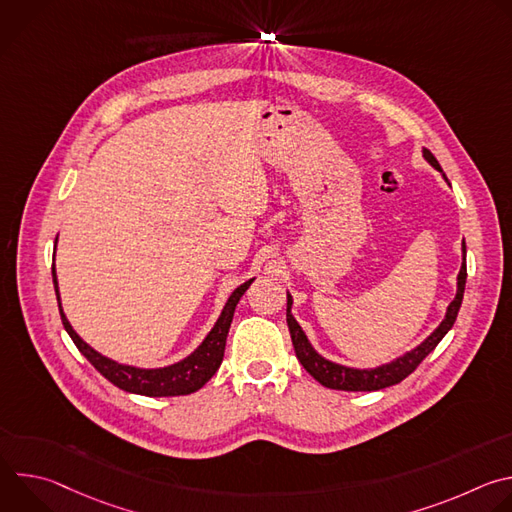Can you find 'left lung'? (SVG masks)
<instances>
[{
	"label": "left lung",
	"instance_id": "1",
	"mask_svg": "<svg viewBox=\"0 0 512 512\" xmlns=\"http://www.w3.org/2000/svg\"><path fill=\"white\" fill-rule=\"evenodd\" d=\"M423 158L425 162L435 168L444 176V180L448 182L442 166L437 164L435 156L423 148ZM450 184V182H448ZM464 287H466V245H462V267L458 273V281H456V296L450 302L444 320L437 324V328L423 338L417 346H413L411 350L399 354L397 358L379 364V367H369V369H358V367H346V364L334 362L326 356H322L312 342L308 340L306 332L302 330V326L298 324V320L291 314V306H294V298L287 291V326H289V334H291V342H294V350L298 360L304 364V369L324 387L328 389H340V391H379L391 385L401 383L405 377H409L417 364L437 346L440 340L450 332V328L454 326L462 300H464Z\"/></svg>",
	"mask_w": 512,
	"mask_h": 512
}]
</instances>
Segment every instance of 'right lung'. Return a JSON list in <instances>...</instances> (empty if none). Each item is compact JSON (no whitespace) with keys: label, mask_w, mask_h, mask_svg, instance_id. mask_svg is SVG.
Returning a JSON list of instances; mask_svg holds the SVG:
<instances>
[{"label":"right lung","mask_w":512,"mask_h":512,"mask_svg":"<svg viewBox=\"0 0 512 512\" xmlns=\"http://www.w3.org/2000/svg\"><path fill=\"white\" fill-rule=\"evenodd\" d=\"M58 241V237H56ZM56 249V245H54ZM255 277L247 279L245 283H241L233 294L229 296L227 304L223 306L221 316L214 322V326L210 328V332L204 336V340L182 360L166 364V367H156V369H143V367H135V364H123L117 362L105 354H101L99 350H95L91 344H87L77 330L72 328V324L68 322L62 304H60V289H58V277H56V269L52 265V283H54V291H56V300H58V310H60V318L64 324V330L68 332V336L72 338V342L77 344V348L81 350V354L93 364V367L107 379L111 381L115 387L127 391V393H135V395H145V397H176V395H190L194 391H198L200 387H204L208 383V379L218 371L225 356V346H227V336H229V328L233 322V314L235 308L239 304V300L243 298L245 291L249 289V285L253 283Z\"/></svg>","instance_id":"right-lung-1"}]
</instances>
